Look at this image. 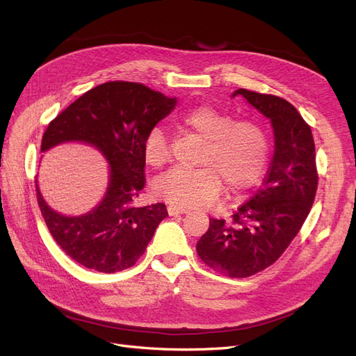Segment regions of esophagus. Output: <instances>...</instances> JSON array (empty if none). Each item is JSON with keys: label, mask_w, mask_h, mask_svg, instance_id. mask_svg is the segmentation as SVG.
<instances>
[{"label": "esophagus", "mask_w": 356, "mask_h": 356, "mask_svg": "<svg viewBox=\"0 0 356 356\" xmlns=\"http://www.w3.org/2000/svg\"><path fill=\"white\" fill-rule=\"evenodd\" d=\"M186 212H187V209H186V207H182V206H178V204H169L168 206V213L170 216L181 215V213H186Z\"/></svg>", "instance_id": "1"}]
</instances>
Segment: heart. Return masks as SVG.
<instances>
[{
    "label": "heart",
    "instance_id": "obj_1",
    "mask_svg": "<svg viewBox=\"0 0 356 356\" xmlns=\"http://www.w3.org/2000/svg\"><path fill=\"white\" fill-rule=\"evenodd\" d=\"M179 124L203 140L197 169L174 168L159 177L154 191L166 202L184 207L209 206L220 193L241 191L259 179L269 154L265 129L253 120H236L212 106H200L179 116ZM147 165L168 162V137L162 127H153L143 143Z\"/></svg>",
    "mask_w": 356,
    "mask_h": 356
}]
</instances>
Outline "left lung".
Returning <instances> with one entry per match:
<instances>
[{
	"label": "left lung",
	"mask_w": 356,
	"mask_h": 356,
	"mask_svg": "<svg viewBox=\"0 0 356 356\" xmlns=\"http://www.w3.org/2000/svg\"><path fill=\"white\" fill-rule=\"evenodd\" d=\"M237 95L271 122L274 156L262 186L231 224L212 218L195 249L213 271L244 278L273 265L298 236L315 199L318 174L311 127L295 106L244 88L231 94Z\"/></svg>",
	"instance_id": "obj_1"
}]
</instances>
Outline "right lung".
<instances>
[{"mask_svg": "<svg viewBox=\"0 0 356 356\" xmlns=\"http://www.w3.org/2000/svg\"><path fill=\"white\" fill-rule=\"evenodd\" d=\"M175 106V97L170 99L143 83L112 81L87 91L50 122L41 152L76 141L94 147L108 163L102 202L78 216L58 213L48 206L35 179L45 224L73 261L113 274L136 265L144 253L168 211L163 203L132 204L145 184L143 143L149 129Z\"/></svg>", "mask_w": 356, "mask_h": 356, "instance_id": "right-lung-1", "label": "right lung"}]
</instances>
